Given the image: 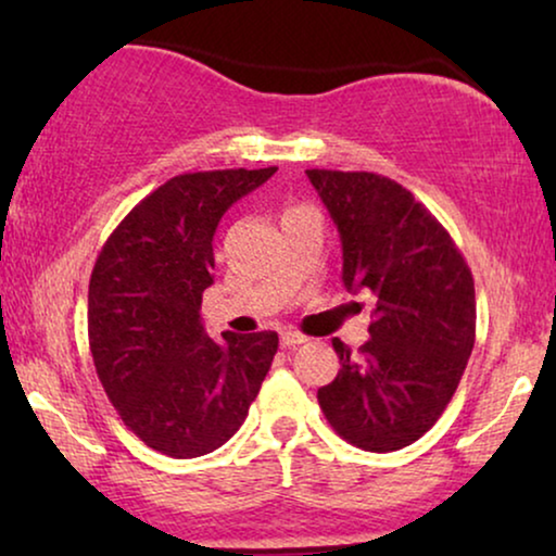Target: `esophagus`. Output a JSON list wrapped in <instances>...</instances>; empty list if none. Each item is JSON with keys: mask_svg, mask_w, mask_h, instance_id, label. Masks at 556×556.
Instances as JSON below:
<instances>
[{"mask_svg": "<svg viewBox=\"0 0 556 556\" xmlns=\"http://www.w3.org/2000/svg\"><path fill=\"white\" fill-rule=\"evenodd\" d=\"M303 341H306V337H303V333H299V331H283V333H280V344H283V346H299V344H303Z\"/></svg>", "mask_w": 556, "mask_h": 556, "instance_id": "1", "label": "esophagus"}]
</instances>
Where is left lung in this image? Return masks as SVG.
Segmentation results:
<instances>
[{"mask_svg": "<svg viewBox=\"0 0 556 556\" xmlns=\"http://www.w3.org/2000/svg\"><path fill=\"white\" fill-rule=\"evenodd\" d=\"M337 225L349 291L377 299L369 341L333 339L341 369L318 390L326 420L371 453L422 438L458 390L476 341L470 268L443 225L397 181L306 169Z\"/></svg>", "mask_w": 556, "mask_h": 556, "instance_id": "1", "label": "left lung"}]
</instances>
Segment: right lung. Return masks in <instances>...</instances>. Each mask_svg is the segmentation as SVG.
Masks as SVG:
<instances>
[{"label": "right lung", "instance_id": "add662e5", "mask_svg": "<svg viewBox=\"0 0 556 556\" xmlns=\"http://www.w3.org/2000/svg\"><path fill=\"white\" fill-rule=\"evenodd\" d=\"M273 174H179L121 219L96 261L88 341L98 379L126 428L169 458L225 445L278 352L276 331L225 333L217 344L200 316L219 219Z\"/></svg>", "mask_w": 556, "mask_h": 556}]
</instances>
